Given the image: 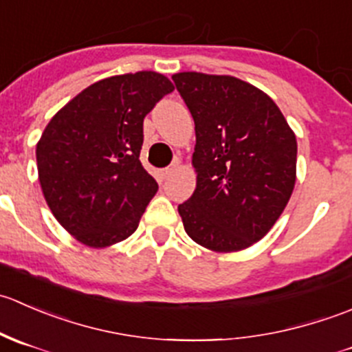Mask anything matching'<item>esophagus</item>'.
Segmentation results:
<instances>
[{"label": "esophagus", "instance_id": "obj_1", "mask_svg": "<svg viewBox=\"0 0 352 352\" xmlns=\"http://www.w3.org/2000/svg\"><path fill=\"white\" fill-rule=\"evenodd\" d=\"M179 166H180V163H179V162H173L172 165H170V166H166V168H162V170H160V177H162V179H168V177L172 175V173L175 172L177 168H179Z\"/></svg>", "mask_w": 352, "mask_h": 352}]
</instances>
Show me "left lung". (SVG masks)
I'll return each instance as SVG.
<instances>
[{
    "label": "left lung",
    "instance_id": "1",
    "mask_svg": "<svg viewBox=\"0 0 352 352\" xmlns=\"http://www.w3.org/2000/svg\"><path fill=\"white\" fill-rule=\"evenodd\" d=\"M196 124V190L179 206L187 235L228 254L264 239L296 182V136L267 94L228 74L172 76Z\"/></svg>",
    "mask_w": 352,
    "mask_h": 352
}]
</instances>
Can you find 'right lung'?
<instances>
[{
	"label": "right lung",
	"instance_id": "right-lung-1",
	"mask_svg": "<svg viewBox=\"0 0 352 352\" xmlns=\"http://www.w3.org/2000/svg\"><path fill=\"white\" fill-rule=\"evenodd\" d=\"M173 90L156 71L117 74L85 88L49 120L35 148L38 182L78 242L105 248L136 232L158 190L140 162L143 120Z\"/></svg>",
	"mask_w": 352,
	"mask_h": 352
}]
</instances>
